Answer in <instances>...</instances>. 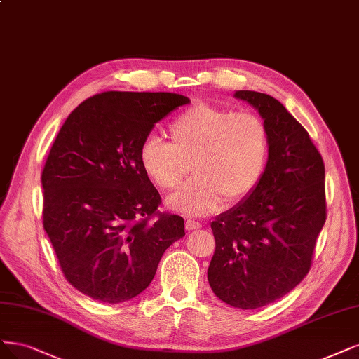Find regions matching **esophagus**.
<instances>
[{
	"mask_svg": "<svg viewBox=\"0 0 359 359\" xmlns=\"http://www.w3.org/2000/svg\"><path fill=\"white\" fill-rule=\"evenodd\" d=\"M202 227V224L199 221H194V219H187L185 221V229H187L189 231H191V230H197V229H201Z\"/></svg>",
	"mask_w": 359,
	"mask_h": 359,
	"instance_id": "esophagus-1",
	"label": "esophagus"
}]
</instances>
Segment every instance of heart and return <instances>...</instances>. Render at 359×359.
Here are the masks:
<instances>
[{
    "mask_svg": "<svg viewBox=\"0 0 359 359\" xmlns=\"http://www.w3.org/2000/svg\"><path fill=\"white\" fill-rule=\"evenodd\" d=\"M170 142L148 135L140 147V165L158 189L172 190L194 177L168 199L191 217L212 214L224 205L243 202L263 181L270 158L264 120L248 111L199 102L169 125Z\"/></svg>",
    "mask_w": 359,
    "mask_h": 359,
    "instance_id": "heart-1",
    "label": "heart"
}]
</instances>
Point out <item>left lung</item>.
Instances as JSON below:
<instances>
[{
	"label": "left lung",
	"instance_id": "obj_1",
	"mask_svg": "<svg viewBox=\"0 0 359 359\" xmlns=\"http://www.w3.org/2000/svg\"><path fill=\"white\" fill-rule=\"evenodd\" d=\"M234 97L264 120L270 158L257 190L211 222L208 280L224 303L258 309L287 295L311 269L327 219L325 168L306 129L278 100L252 90Z\"/></svg>",
	"mask_w": 359,
	"mask_h": 359
}]
</instances>
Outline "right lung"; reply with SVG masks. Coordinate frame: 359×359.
<instances>
[{"instance_id": "obj_1", "label": "right lung", "mask_w": 359, "mask_h": 359, "mask_svg": "<svg viewBox=\"0 0 359 359\" xmlns=\"http://www.w3.org/2000/svg\"><path fill=\"white\" fill-rule=\"evenodd\" d=\"M169 92H104L68 116L41 174L43 226L71 285L123 303L150 285L160 258L185 236L140 165L157 121L189 104Z\"/></svg>"}]
</instances>
